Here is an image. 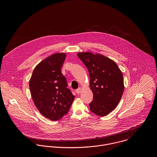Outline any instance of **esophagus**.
<instances>
[{
    "instance_id": "esophagus-1",
    "label": "esophagus",
    "mask_w": 157,
    "mask_h": 157,
    "mask_svg": "<svg viewBox=\"0 0 157 157\" xmlns=\"http://www.w3.org/2000/svg\"><path fill=\"white\" fill-rule=\"evenodd\" d=\"M81 88H78V89H77V90H75V92H76V93L77 94H79L80 93V91H81Z\"/></svg>"
}]
</instances>
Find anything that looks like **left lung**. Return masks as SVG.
<instances>
[{
    "mask_svg": "<svg viewBox=\"0 0 157 157\" xmlns=\"http://www.w3.org/2000/svg\"><path fill=\"white\" fill-rule=\"evenodd\" d=\"M78 58L87 67L93 100L90 110L104 117L115 109L124 90L123 77L115 62L101 55L91 52L78 53Z\"/></svg>",
    "mask_w": 157,
    "mask_h": 157,
    "instance_id": "left-lung-1",
    "label": "left lung"
}]
</instances>
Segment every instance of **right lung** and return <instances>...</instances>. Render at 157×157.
<instances>
[{"label":"right lung","instance_id":"add662e5","mask_svg":"<svg viewBox=\"0 0 157 157\" xmlns=\"http://www.w3.org/2000/svg\"><path fill=\"white\" fill-rule=\"evenodd\" d=\"M66 54L57 53L42 61L33 71L29 82L34 103L45 117L56 121L67 113L74 95L67 88L61 68Z\"/></svg>","mask_w":157,"mask_h":157}]
</instances>
